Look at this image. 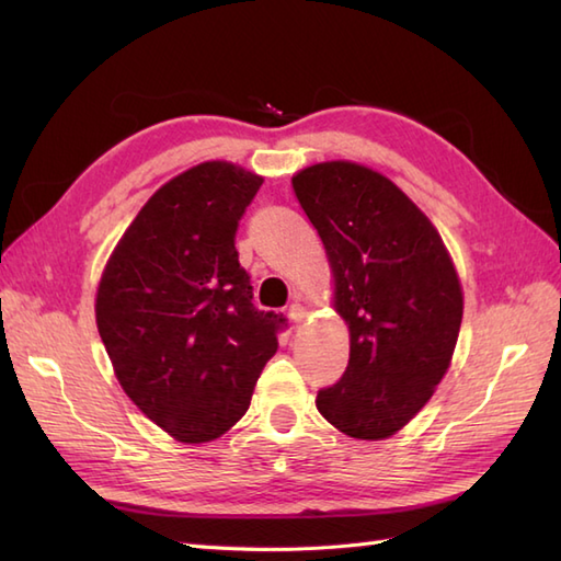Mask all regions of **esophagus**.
<instances>
[{
  "instance_id": "esophagus-1",
  "label": "esophagus",
  "mask_w": 561,
  "mask_h": 561,
  "mask_svg": "<svg viewBox=\"0 0 561 561\" xmlns=\"http://www.w3.org/2000/svg\"><path fill=\"white\" fill-rule=\"evenodd\" d=\"M287 316H289V320H291L294 325H299V323H304V320H306L308 311H306V306H301V304H291Z\"/></svg>"
}]
</instances>
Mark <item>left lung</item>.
<instances>
[{"instance_id":"8db88e82","label":"left lung","mask_w":561,"mask_h":561,"mask_svg":"<svg viewBox=\"0 0 561 561\" xmlns=\"http://www.w3.org/2000/svg\"><path fill=\"white\" fill-rule=\"evenodd\" d=\"M335 279L350 328V364L316 398L342 434L388 438L446 376L462 320V287L436 226L402 190L352 161L308 165L291 178Z\"/></svg>"}]
</instances>
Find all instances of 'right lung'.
Masks as SVG:
<instances>
[{"mask_svg": "<svg viewBox=\"0 0 561 561\" xmlns=\"http://www.w3.org/2000/svg\"><path fill=\"white\" fill-rule=\"evenodd\" d=\"M262 175L205 161L161 185L101 274L96 325L127 398L181 444L241 420L287 318L253 306L236 231Z\"/></svg>", "mask_w": 561, "mask_h": 561, "instance_id": "right-lung-1", "label": "right lung"}]
</instances>
